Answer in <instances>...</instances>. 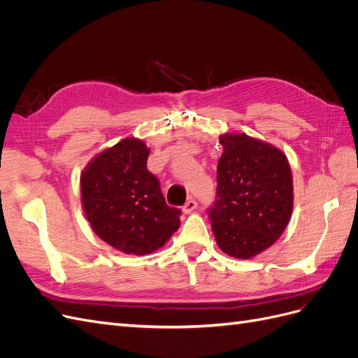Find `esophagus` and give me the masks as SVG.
<instances>
[{
    "label": "esophagus",
    "instance_id": "1",
    "mask_svg": "<svg viewBox=\"0 0 358 358\" xmlns=\"http://www.w3.org/2000/svg\"><path fill=\"white\" fill-rule=\"evenodd\" d=\"M196 208H197V201L194 200V199H189V200H187L185 204L182 206V210L185 212V213H189V212H192Z\"/></svg>",
    "mask_w": 358,
    "mask_h": 358
}]
</instances>
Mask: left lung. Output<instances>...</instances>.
Wrapping results in <instances>:
<instances>
[{
	"mask_svg": "<svg viewBox=\"0 0 358 358\" xmlns=\"http://www.w3.org/2000/svg\"><path fill=\"white\" fill-rule=\"evenodd\" d=\"M216 196L208 209L216 243L234 258H251L284 233L292 210L287 157L246 134L221 136Z\"/></svg>",
	"mask_w": 358,
	"mask_h": 358,
	"instance_id": "8db88e82",
	"label": "left lung"
}]
</instances>
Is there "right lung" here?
<instances>
[{"instance_id":"right-lung-1","label":"right lung","mask_w":358,"mask_h":358,"mask_svg":"<svg viewBox=\"0 0 358 358\" xmlns=\"http://www.w3.org/2000/svg\"><path fill=\"white\" fill-rule=\"evenodd\" d=\"M148 157L143 142L125 138L95 157L80 178L92 230L125 254L154 252L179 229L182 212L167 206L158 178L146 167Z\"/></svg>"}]
</instances>
